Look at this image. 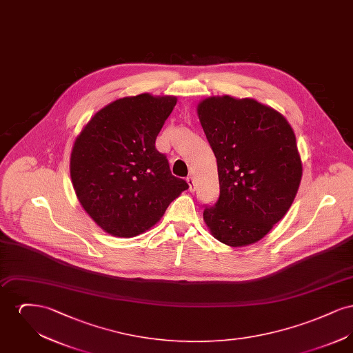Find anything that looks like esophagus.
Here are the masks:
<instances>
[{"mask_svg":"<svg viewBox=\"0 0 353 353\" xmlns=\"http://www.w3.org/2000/svg\"><path fill=\"white\" fill-rule=\"evenodd\" d=\"M186 183L189 185V190H190V192H194V189H196V183H194V179H193V176H192V174L186 177Z\"/></svg>","mask_w":353,"mask_h":353,"instance_id":"34e87169","label":"esophagus"}]
</instances>
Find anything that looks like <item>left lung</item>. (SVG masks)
Wrapping results in <instances>:
<instances>
[{"instance_id": "left-lung-1", "label": "left lung", "mask_w": 353, "mask_h": 353, "mask_svg": "<svg viewBox=\"0 0 353 353\" xmlns=\"http://www.w3.org/2000/svg\"><path fill=\"white\" fill-rule=\"evenodd\" d=\"M197 114L219 169V201L205 208L203 221L228 246L255 243L298 193L303 168L295 134L282 114L249 98L210 97Z\"/></svg>"}]
</instances>
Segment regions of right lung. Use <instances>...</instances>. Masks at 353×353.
Masks as SVG:
<instances>
[{
	"label": "right lung",
	"instance_id": "obj_1",
	"mask_svg": "<svg viewBox=\"0 0 353 353\" xmlns=\"http://www.w3.org/2000/svg\"><path fill=\"white\" fill-rule=\"evenodd\" d=\"M176 97L140 94L112 101L77 136L70 174L87 214L114 236L150 230L188 184L170 173L154 141Z\"/></svg>",
	"mask_w": 353,
	"mask_h": 353
}]
</instances>
